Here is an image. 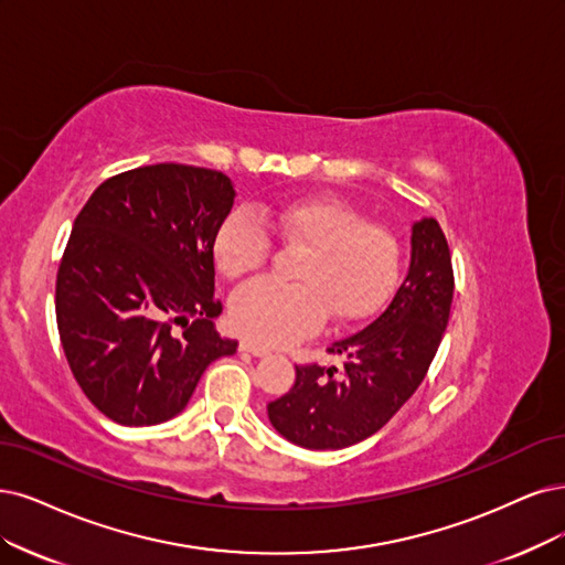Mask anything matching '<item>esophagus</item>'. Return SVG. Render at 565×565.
<instances>
[{
	"label": "esophagus",
	"mask_w": 565,
	"mask_h": 565,
	"mask_svg": "<svg viewBox=\"0 0 565 565\" xmlns=\"http://www.w3.org/2000/svg\"><path fill=\"white\" fill-rule=\"evenodd\" d=\"M239 349H242V351H248V353H254V356H258V359L269 356V349H265V347H260V344H256V342H248V340H242V342H239Z\"/></svg>",
	"instance_id": "34e87169"
}]
</instances>
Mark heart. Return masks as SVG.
I'll list each match as a JSON object with an SVG mask.
<instances>
[{"instance_id": "b5f03b06", "label": "heart", "mask_w": 565, "mask_h": 565, "mask_svg": "<svg viewBox=\"0 0 565 565\" xmlns=\"http://www.w3.org/2000/svg\"><path fill=\"white\" fill-rule=\"evenodd\" d=\"M269 230L309 254L296 267L298 286L254 281L230 298V323L260 347L302 340L326 315L335 323L363 319L398 275L401 246L391 230L367 223L356 206L330 195L288 198L258 214L235 209L214 239L221 275L242 279L258 271L271 254Z\"/></svg>"}]
</instances>
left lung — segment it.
<instances>
[{"mask_svg":"<svg viewBox=\"0 0 565 565\" xmlns=\"http://www.w3.org/2000/svg\"><path fill=\"white\" fill-rule=\"evenodd\" d=\"M454 298L449 244L440 223L412 225V258L382 315L332 342L342 367L296 365V384L267 405L288 443L305 449H344L388 424L419 388L443 342Z\"/></svg>","mask_w":565,"mask_h":565,"instance_id":"8db88e82","label":"left lung"}]
</instances>
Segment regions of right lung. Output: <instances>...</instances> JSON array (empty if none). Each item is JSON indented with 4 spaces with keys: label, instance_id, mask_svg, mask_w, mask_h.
Returning a JSON list of instances; mask_svg holds the SVG:
<instances>
[{
    "label": "right lung",
    "instance_id": "add662e5",
    "mask_svg": "<svg viewBox=\"0 0 565 565\" xmlns=\"http://www.w3.org/2000/svg\"><path fill=\"white\" fill-rule=\"evenodd\" d=\"M235 202L223 172L160 162L97 185L74 221L55 317L74 380L120 426L170 422L233 356L214 319V239Z\"/></svg>",
    "mask_w": 565,
    "mask_h": 565
}]
</instances>
